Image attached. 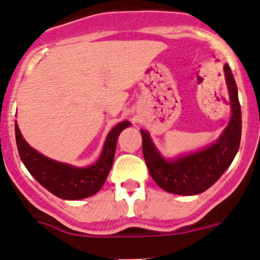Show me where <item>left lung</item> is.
I'll return each mask as SVG.
<instances>
[{"label":"left lung","instance_id":"left-lung-1","mask_svg":"<svg viewBox=\"0 0 260 260\" xmlns=\"http://www.w3.org/2000/svg\"><path fill=\"white\" fill-rule=\"evenodd\" d=\"M232 116L220 137L206 149L181 155L176 159L163 158L146 131L141 129L142 154L154 181L163 190L180 196H194L212 186L231 166L241 141V107L237 85L228 64L224 66Z\"/></svg>","mask_w":260,"mask_h":260}]
</instances>
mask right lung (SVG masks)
<instances>
[{
	"instance_id": "add662e5",
	"label": "right lung",
	"mask_w": 260,
	"mask_h": 260,
	"mask_svg": "<svg viewBox=\"0 0 260 260\" xmlns=\"http://www.w3.org/2000/svg\"><path fill=\"white\" fill-rule=\"evenodd\" d=\"M129 125V121L124 120L110 131L101 155L97 162L89 167H74L40 154L23 139L19 127L15 123L16 146L20 159L29 174L44 188L62 200H83L95 194L102 188L113 166L119 135Z\"/></svg>"
}]
</instances>
